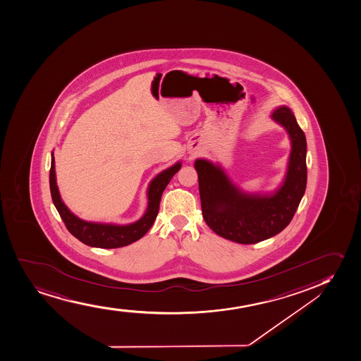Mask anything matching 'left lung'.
<instances>
[{
    "instance_id": "left-lung-1",
    "label": "left lung",
    "mask_w": 361,
    "mask_h": 361,
    "mask_svg": "<svg viewBox=\"0 0 361 361\" xmlns=\"http://www.w3.org/2000/svg\"><path fill=\"white\" fill-rule=\"evenodd\" d=\"M292 142L284 181L272 195H250L240 190L219 166L197 159L199 193L207 226L224 239L243 245L270 239L287 227L304 197L307 183L306 137L288 106L271 114Z\"/></svg>"
}]
</instances>
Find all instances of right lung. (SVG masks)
Segmentation results:
<instances>
[{"label":"right lung","mask_w":361,"mask_h":361,"mask_svg":"<svg viewBox=\"0 0 361 361\" xmlns=\"http://www.w3.org/2000/svg\"><path fill=\"white\" fill-rule=\"evenodd\" d=\"M181 168V162L168 168L166 171L156 176L151 181L147 188V209L142 219L137 222L118 226V224H108V223L87 222L80 219L69 211L62 202L61 195L59 193L56 185V175H55V159L51 154V166L49 175L50 183V193L53 198V203L61 216L66 228L68 229L72 235L75 236L81 243H85L91 247L98 248H118L127 246L130 243L142 239L149 231L154 219L157 217L159 210V203L162 197L163 190H166V185L169 183L171 178L174 176Z\"/></svg>","instance_id":"right-lung-1"}]
</instances>
